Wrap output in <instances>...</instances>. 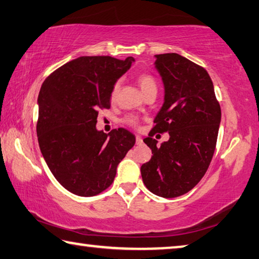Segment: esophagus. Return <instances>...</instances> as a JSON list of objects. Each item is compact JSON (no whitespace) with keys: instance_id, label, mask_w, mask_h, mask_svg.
<instances>
[{"instance_id":"34e87169","label":"esophagus","mask_w":259,"mask_h":259,"mask_svg":"<svg viewBox=\"0 0 259 259\" xmlns=\"http://www.w3.org/2000/svg\"><path fill=\"white\" fill-rule=\"evenodd\" d=\"M136 144L137 145H142L143 144V139L141 136H136Z\"/></svg>"}]
</instances>
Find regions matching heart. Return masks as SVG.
<instances>
[{"instance_id": "heart-1", "label": "heart", "mask_w": 259, "mask_h": 259, "mask_svg": "<svg viewBox=\"0 0 259 259\" xmlns=\"http://www.w3.org/2000/svg\"><path fill=\"white\" fill-rule=\"evenodd\" d=\"M138 84H139V88H141L143 94L149 93V92H152V91H155L157 92L158 90V85H157V81H155V79L152 76L150 75H141L138 77ZM118 85H120V83H115L114 88L112 90V94H110V98H112V100H114L115 98H116V94H117V91H118ZM125 122L128 123V124H136V120H135L134 117H126L125 118Z\"/></svg>"}]
</instances>
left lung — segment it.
Masks as SVG:
<instances>
[{"label": "left lung", "mask_w": 259, "mask_h": 259, "mask_svg": "<svg viewBox=\"0 0 259 259\" xmlns=\"http://www.w3.org/2000/svg\"><path fill=\"white\" fill-rule=\"evenodd\" d=\"M154 68L165 96L155 125L144 139L153 155L143 163L141 173L151 192L174 198L190 191L206 173L215 150L221 109L204 68L176 53L155 55ZM166 131L170 139L158 147L151 137Z\"/></svg>", "instance_id": "8db88e82"}]
</instances>
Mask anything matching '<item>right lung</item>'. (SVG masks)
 <instances>
[{
	"label": "right lung",
	"mask_w": 259,
	"mask_h": 259,
	"mask_svg": "<svg viewBox=\"0 0 259 259\" xmlns=\"http://www.w3.org/2000/svg\"><path fill=\"white\" fill-rule=\"evenodd\" d=\"M134 57L81 56L57 69L41 85L36 135L54 178L72 194L90 197L113 183L136 137L124 128L107 135L97 129L99 109L110 108V94Z\"/></svg>",
	"instance_id": "obj_1"
}]
</instances>
